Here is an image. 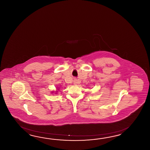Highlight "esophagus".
<instances>
[{
	"label": "esophagus",
	"instance_id": "34e87169",
	"mask_svg": "<svg viewBox=\"0 0 150 150\" xmlns=\"http://www.w3.org/2000/svg\"><path fill=\"white\" fill-rule=\"evenodd\" d=\"M74 84H75V85H76L77 83H78V80L76 79H74Z\"/></svg>",
	"mask_w": 150,
	"mask_h": 150
}]
</instances>
